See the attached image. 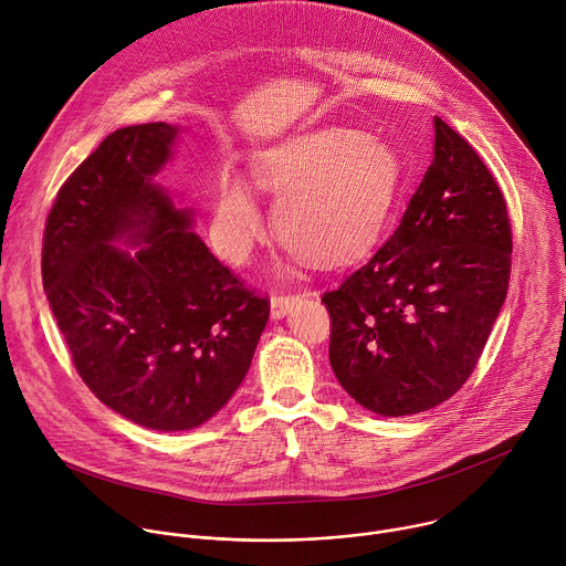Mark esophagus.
Returning <instances> with one entry per match:
<instances>
[{
  "mask_svg": "<svg viewBox=\"0 0 566 566\" xmlns=\"http://www.w3.org/2000/svg\"><path fill=\"white\" fill-rule=\"evenodd\" d=\"M295 302H297V295H275L271 300V317L282 319L293 308Z\"/></svg>",
  "mask_w": 566,
  "mask_h": 566,
  "instance_id": "1",
  "label": "esophagus"
}]
</instances>
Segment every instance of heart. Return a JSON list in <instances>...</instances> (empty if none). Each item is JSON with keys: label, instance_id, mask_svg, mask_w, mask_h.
Returning a JSON list of instances; mask_svg holds the SVG:
<instances>
[{"label": "heart", "instance_id": "1", "mask_svg": "<svg viewBox=\"0 0 566 566\" xmlns=\"http://www.w3.org/2000/svg\"><path fill=\"white\" fill-rule=\"evenodd\" d=\"M255 177L262 188L280 196L275 227L286 247L322 264H346L382 235L402 168L382 139L324 126L264 150ZM262 233L264 220L249 186L238 177L224 179L211 213L218 253L244 264Z\"/></svg>", "mask_w": 566, "mask_h": 566}]
</instances>
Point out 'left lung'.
I'll return each instance as SVG.
<instances>
[{"label": "left lung", "mask_w": 566, "mask_h": 566, "mask_svg": "<svg viewBox=\"0 0 566 566\" xmlns=\"http://www.w3.org/2000/svg\"><path fill=\"white\" fill-rule=\"evenodd\" d=\"M433 126V161L400 227L322 297L337 382L385 418L429 411L469 380L509 289L500 186L462 135Z\"/></svg>", "instance_id": "left-lung-1"}]
</instances>
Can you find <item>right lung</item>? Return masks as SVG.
Segmentation results:
<instances>
[{
	"instance_id": "right-lung-1",
	"label": "right lung",
	"mask_w": 566,
	"mask_h": 566,
	"mask_svg": "<svg viewBox=\"0 0 566 566\" xmlns=\"http://www.w3.org/2000/svg\"><path fill=\"white\" fill-rule=\"evenodd\" d=\"M179 126L111 133L60 188L42 280L86 387L153 431H188L238 391L269 322L253 295L191 229L157 172ZM128 245L134 251L122 250Z\"/></svg>"
}]
</instances>
